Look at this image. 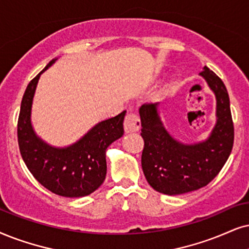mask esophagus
<instances>
[{
  "instance_id": "obj_1",
  "label": "esophagus",
  "mask_w": 249,
  "mask_h": 249,
  "mask_svg": "<svg viewBox=\"0 0 249 249\" xmlns=\"http://www.w3.org/2000/svg\"><path fill=\"white\" fill-rule=\"evenodd\" d=\"M140 119L133 112H128L126 117L124 119V130L126 133H132V132H138L140 128Z\"/></svg>"
}]
</instances>
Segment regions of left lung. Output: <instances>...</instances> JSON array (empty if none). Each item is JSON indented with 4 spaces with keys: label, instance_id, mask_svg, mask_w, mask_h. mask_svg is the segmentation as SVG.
Returning <instances> with one entry per match:
<instances>
[{
    "label": "left lung",
    "instance_id": "8db88e82",
    "mask_svg": "<svg viewBox=\"0 0 249 249\" xmlns=\"http://www.w3.org/2000/svg\"><path fill=\"white\" fill-rule=\"evenodd\" d=\"M200 74L216 96L217 121L207 140L187 144L172 138L160 117L159 103H146L139 109L144 141L141 166L148 184L160 193L184 194L208 185L233 147L234 128L225 85L209 68L204 67Z\"/></svg>",
    "mask_w": 249,
    "mask_h": 249
}]
</instances>
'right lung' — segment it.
Returning <instances> with one entry per match:
<instances>
[{
  "instance_id": "obj_1",
  "label": "right lung",
  "mask_w": 249,
  "mask_h": 249,
  "mask_svg": "<svg viewBox=\"0 0 249 249\" xmlns=\"http://www.w3.org/2000/svg\"><path fill=\"white\" fill-rule=\"evenodd\" d=\"M56 61L57 58L52 59L27 85L18 117V144L27 169L47 190L61 196H86L105 181L106 150L124 134L123 122L126 111L100 122L68 147H53L41 140L33 130L31 110L41 73Z\"/></svg>"
}]
</instances>
